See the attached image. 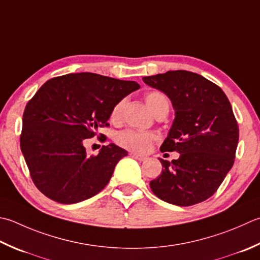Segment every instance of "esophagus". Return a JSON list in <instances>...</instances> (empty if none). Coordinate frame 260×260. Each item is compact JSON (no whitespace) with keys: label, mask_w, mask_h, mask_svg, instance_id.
<instances>
[{"label":"esophagus","mask_w":260,"mask_h":260,"mask_svg":"<svg viewBox=\"0 0 260 260\" xmlns=\"http://www.w3.org/2000/svg\"><path fill=\"white\" fill-rule=\"evenodd\" d=\"M131 155L133 156V157H135V159H136V160H139V161H144V160H146V159H147V156H145V155H141V154H137V153H132Z\"/></svg>","instance_id":"34e87169"}]
</instances>
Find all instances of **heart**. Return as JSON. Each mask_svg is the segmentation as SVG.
<instances>
[{"label":"heart","instance_id":"heart-1","mask_svg":"<svg viewBox=\"0 0 260 260\" xmlns=\"http://www.w3.org/2000/svg\"><path fill=\"white\" fill-rule=\"evenodd\" d=\"M145 103L154 116L161 113H167L170 108V101L167 94L157 90L150 91L145 94ZM127 99L124 98L117 103L111 110L110 118L113 121H119L123 117ZM155 135L149 132H140L134 129H126L117 135V143L127 150L135 152H145L149 150Z\"/></svg>","mask_w":260,"mask_h":260}]
</instances>
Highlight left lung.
Segmentation results:
<instances>
[{
    "mask_svg": "<svg viewBox=\"0 0 260 260\" xmlns=\"http://www.w3.org/2000/svg\"><path fill=\"white\" fill-rule=\"evenodd\" d=\"M171 100L175 120L161 152L177 151L179 159H160L164 169L150 182L153 194L178 206L206 201L233 166L239 127L230 101L210 80L188 71H168L143 78Z\"/></svg>",
    "mask_w": 260,
    "mask_h": 260,
    "instance_id": "left-lung-1",
    "label": "left lung"
}]
</instances>
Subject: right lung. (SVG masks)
I'll list each match as a JSON object with an SVG mask.
<instances>
[{"mask_svg": "<svg viewBox=\"0 0 260 260\" xmlns=\"http://www.w3.org/2000/svg\"><path fill=\"white\" fill-rule=\"evenodd\" d=\"M137 89L134 81L72 73L48 80L28 101L20 147L35 186L45 196L75 204L104 189L127 151L111 143L88 155L83 141L109 126L114 106Z\"/></svg>", "mask_w": 260, "mask_h": 260, "instance_id": "1", "label": "right lung"}]
</instances>
